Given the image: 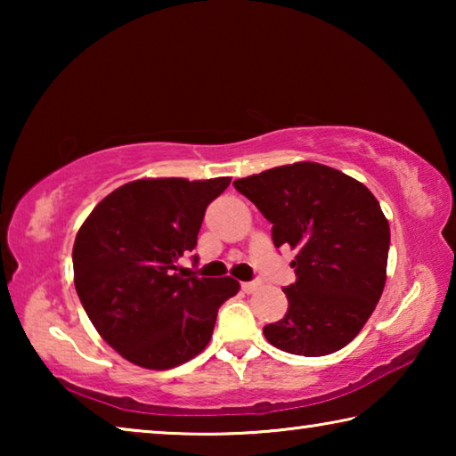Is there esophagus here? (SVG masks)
Segmentation results:
<instances>
[{
	"instance_id": "esophagus-1",
	"label": "esophagus",
	"mask_w": 456,
	"mask_h": 456,
	"mask_svg": "<svg viewBox=\"0 0 456 456\" xmlns=\"http://www.w3.org/2000/svg\"><path fill=\"white\" fill-rule=\"evenodd\" d=\"M241 289L245 293H256L259 289V283L257 281H245V283H241Z\"/></svg>"
}]
</instances>
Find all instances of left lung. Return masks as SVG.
<instances>
[{"instance_id":"left-lung-1","label":"left lung","mask_w":456,"mask_h":456,"mask_svg":"<svg viewBox=\"0 0 456 456\" xmlns=\"http://www.w3.org/2000/svg\"><path fill=\"white\" fill-rule=\"evenodd\" d=\"M233 187L272 223L273 245L297 251L288 314L264 328L267 342L297 356L350 344L386 283L390 227L364 184L320 163H293L237 179Z\"/></svg>"}]
</instances>
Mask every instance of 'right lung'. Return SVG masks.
Wrapping results in <instances>:
<instances>
[{
    "instance_id": "obj_1",
    "label": "right lung",
    "mask_w": 456,
    "mask_h": 456,
    "mask_svg": "<svg viewBox=\"0 0 456 456\" xmlns=\"http://www.w3.org/2000/svg\"><path fill=\"white\" fill-rule=\"evenodd\" d=\"M209 181L141 179L112 191L76 235L74 285L90 322L122 358L149 370L184 364L205 350L233 277H183L207 205L229 187ZM197 259V256H195Z\"/></svg>"
}]
</instances>
